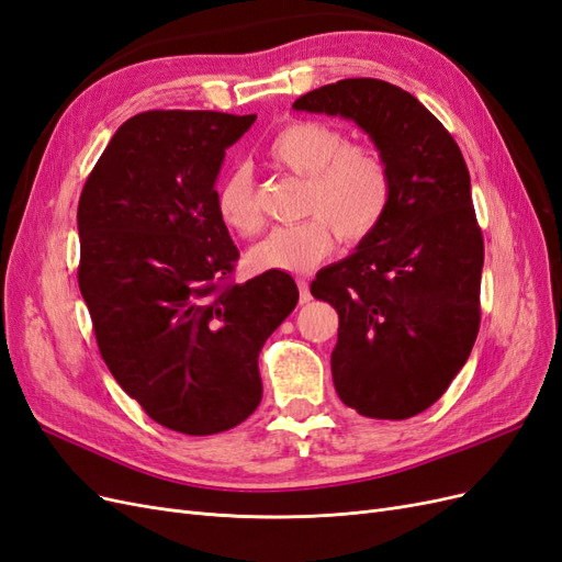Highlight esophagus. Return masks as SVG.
I'll list each match as a JSON object with an SVG mask.
<instances>
[{"instance_id":"34e87169","label":"esophagus","mask_w":562,"mask_h":562,"mask_svg":"<svg viewBox=\"0 0 562 562\" xmlns=\"http://www.w3.org/2000/svg\"><path fill=\"white\" fill-rule=\"evenodd\" d=\"M297 288H300V304H307L312 300V293H310V283L307 279H297Z\"/></svg>"}]
</instances>
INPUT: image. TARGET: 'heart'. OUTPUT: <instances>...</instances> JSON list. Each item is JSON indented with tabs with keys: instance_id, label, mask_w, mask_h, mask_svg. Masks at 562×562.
<instances>
[{
	"instance_id": "b5f03b06",
	"label": "heart",
	"mask_w": 562,
	"mask_h": 562,
	"mask_svg": "<svg viewBox=\"0 0 562 562\" xmlns=\"http://www.w3.org/2000/svg\"><path fill=\"white\" fill-rule=\"evenodd\" d=\"M271 164L297 178H307L297 225L271 229L248 252L258 271H310L326 260L337 234L359 244L375 232L389 206L391 176L378 149L349 145L347 135L314 119L285 124L267 147ZM215 211L223 223L241 236L262 227V211L248 168L229 171L215 192Z\"/></svg>"
}]
</instances>
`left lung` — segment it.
<instances>
[{
  "label": "left lung",
  "instance_id": "1",
  "mask_svg": "<svg viewBox=\"0 0 562 562\" xmlns=\"http://www.w3.org/2000/svg\"><path fill=\"white\" fill-rule=\"evenodd\" d=\"M293 108L351 119L389 166L382 223L318 271L312 295L339 316L337 396L366 417L407 419L446 394L481 326L483 234L469 168L446 126L389 81L342 79Z\"/></svg>",
  "mask_w": 562,
  "mask_h": 562
}]
</instances>
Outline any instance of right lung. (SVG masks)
<instances>
[{
    "label": "right lung",
    "mask_w": 562,
    "mask_h": 562,
    "mask_svg": "<svg viewBox=\"0 0 562 562\" xmlns=\"http://www.w3.org/2000/svg\"><path fill=\"white\" fill-rule=\"evenodd\" d=\"M255 114L151 110L116 128L77 209L79 291L114 380L166 429L227 431L262 401L258 356L295 310L285 271L239 260L215 180Z\"/></svg>",
    "instance_id": "obj_1"
}]
</instances>
